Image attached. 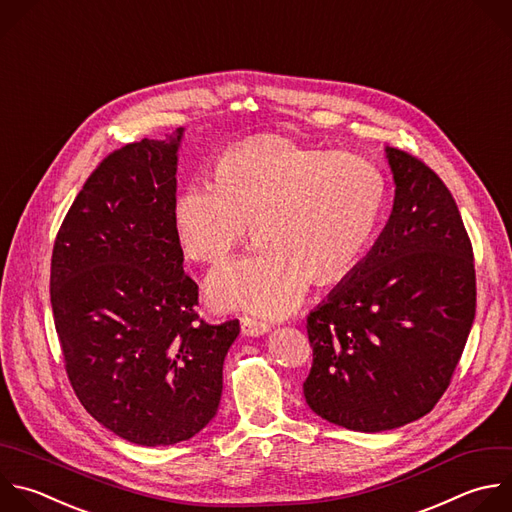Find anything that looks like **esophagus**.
<instances>
[{
  "instance_id": "esophagus-1",
  "label": "esophagus",
  "mask_w": 512,
  "mask_h": 512,
  "mask_svg": "<svg viewBox=\"0 0 512 512\" xmlns=\"http://www.w3.org/2000/svg\"><path fill=\"white\" fill-rule=\"evenodd\" d=\"M241 331L243 335H249V337H259L263 333L269 331V325L265 321H259L255 317H249V315H243L241 317Z\"/></svg>"
}]
</instances>
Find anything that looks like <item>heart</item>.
Instances as JSON below:
<instances>
[{
	"mask_svg": "<svg viewBox=\"0 0 512 512\" xmlns=\"http://www.w3.org/2000/svg\"><path fill=\"white\" fill-rule=\"evenodd\" d=\"M386 207V179L364 156L267 134L217 158L211 187L189 185L173 203L183 253L221 265L247 237L257 247L209 279L217 309L289 313L307 281L348 275L364 257Z\"/></svg>",
	"mask_w": 512,
	"mask_h": 512,
	"instance_id": "heart-1",
	"label": "heart"
}]
</instances>
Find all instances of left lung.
<instances>
[{
    "label": "left lung",
    "instance_id": "8db88e82",
    "mask_svg": "<svg viewBox=\"0 0 512 512\" xmlns=\"http://www.w3.org/2000/svg\"><path fill=\"white\" fill-rule=\"evenodd\" d=\"M396 195L366 255L307 317V406L358 432L400 428L446 392L476 313L472 245L430 166L386 146Z\"/></svg>",
    "mask_w": 512,
    "mask_h": 512
}]
</instances>
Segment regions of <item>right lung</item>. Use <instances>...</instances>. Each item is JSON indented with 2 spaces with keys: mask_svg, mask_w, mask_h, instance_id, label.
Masks as SVG:
<instances>
[{
  "mask_svg": "<svg viewBox=\"0 0 512 512\" xmlns=\"http://www.w3.org/2000/svg\"><path fill=\"white\" fill-rule=\"evenodd\" d=\"M183 128L108 154L54 243L50 301L70 384L104 428L140 446L199 434L217 414L239 319H199L173 229Z\"/></svg>",
  "mask_w": 512,
  "mask_h": 512,
  "instance_id": "obj_1",
  "label": "right lung"
}]
</instances>
